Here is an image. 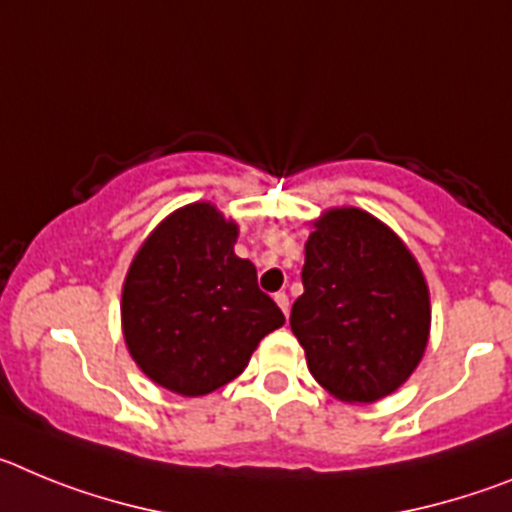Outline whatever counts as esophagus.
I'll use <instances>...</instances> for the list:
<instances>
[{
	"label": "esophagus",
	"instance_id": "1",
	"mask_svg": "<svg viewBox=\"0 0 512 512\" xmlns=\"http://www.w3.org/2000/svg\"><path fill=\"white\" fill-rule=\"evenodd\" d=\"M274 302H277L279 310H282L284 315H289V297L284 295V292H277V295H274Z\"/></svg>",
	"mask_w": 512,
	"mask_h": 512
}]
</instances>
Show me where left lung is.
<instances>
[{"label": "left lung", "mask_w": 512, "mask_h": 512, "mask_svg": "<svg viewBox=\"0 0 512 512\" xmlns=\"http://www.w3.org/2000/svg\"><path fill=\"white\" fill-rule=\"evenodd\" d=\"M305 292L289 325L315 382L343 402H377L408 382L431 336V292L400 235L359 207L312 220Z\"/></svg>", "instance_id": "8db88e82"}]
</instances>
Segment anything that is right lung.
Masks as SVG:
<instances>
[{
	"label": "right lung",
	"instance_id": "1",
	"mask_svg": "<svg viewBox=\"0 0 512 512\" xmlns=\"http://www.w3.org/2000/svg\"><path fill=\"white\" fill-rule=\"evenodd\" d=\"M235 241V220L212 202H192L164 217L133 256L122 284V336L158 387L210 395L284 325L277 302L256 284V266L235 256Z\"/></svg>",
	"mask_w": 512,
	"mask_h": 512
}]
</instances>
